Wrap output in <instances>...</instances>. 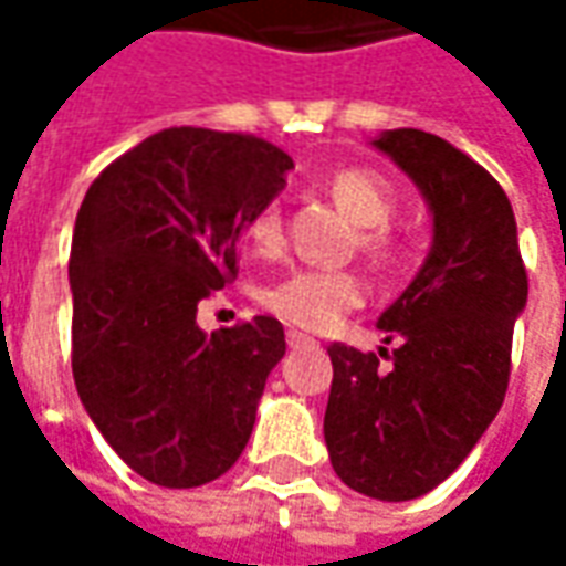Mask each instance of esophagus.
<instances>
[{
  "mask_svg": "<svg viewBox=\"0 0 566 566\" xmlns=\"http://www.w3.org/2000/svg\"><path fill=\"white\" fill-rule=\"evenodd\" d=\"M286 343L293 346V349H315L317 339L308 337V334H302V331H286Z\"/></svg>",
  "mask_w": 566,
  "mask_h": 566,
  "instance_id": "obj_1",
  "label": "esophagus"
}]
</instances>
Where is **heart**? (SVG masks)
<instances>
[{"label": "heart", "mask_w": 566, "mask_h": 566, "mask_svg": "<svg viewBox=\"0 0 566 566\" xmlns=\"http://www.w3.org/2000/svg\"><path fill=\"white\" fill-rule=\"evenodd\" d=\"M327 191L334 205L361 227L359 245L375 258L378 264H390L397 258V242L390 235V217H394V195L380 179L361 169H339L331 176ZM251 249L261 254H273L283 242V220L276 207L258 210L245 227ZM365 298V283L359 273L353 271H315V268H298L271 286H264L261 302L273 315L290 321L305 331H324L334 321L356 308Z\"/></svg>", "instance_id": "heart-1"}]
</instances>
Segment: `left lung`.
<instances>
[{
    "instance_id": "obj_1",
    "label": "left lung",
    "mask_w": 566,
    "mask_h": 566,
    "mask_svg": "<svg viewBox=\"0 0 566 566\" xmlns=\"http://www.w3.org/2000/svg\"><path fill=\"white\" fill-rule=\"evenodd\" d=\"M371 147L422 191L431 249L378 317L394 353L327 349L334 384L324 441L349 489L412 501L438 489L494 422L530 280L511 201L482 166L419 128L380 132Z\"/></svg>"
}]
</instances>
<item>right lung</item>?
Wrapping results in <instances>:
<instances>
[{
	"mask_svg": "<svg viewBox=\"0 0 566 566\" xmlns=\"http://www.w3.org/2000/svg\"><path fill=\"white\" fill-rule=\"evenodd\" d=\"M290 169L251 135L166 128L84 195L69 261L77 397L154 485H207L249 444L283 324L258 315L205 334L198 302L235 276L242 232Z\"/></svg>",
	"mask_w": 566,
	"mask_h": 566,
	"instance_id": "1",
	"label": "right lung"
}]
</instances>
